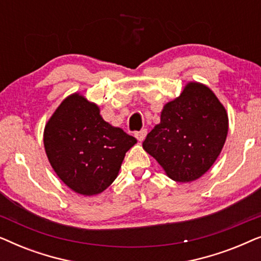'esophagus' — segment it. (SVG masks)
<instances>
[{"mask_svg": "<svg viewBox=\"0 0 261 261\" xmlns=\"http://www.w3.org/2000/svg\"><path fill=\"white\" fill-rule=\"evenodd\" d=\"M146 134H147V130L141 129V130H139V132H137V133H135V138H137L139 141H144V139L146 138Z\"/></svg>", "mask_w": 261, "mask_h": 261, "instance_id": "34e87169", "label": "esophagus"}]
</instances>
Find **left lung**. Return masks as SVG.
I'll return each instance as SVG.
<instances>
[{
    "instance_id": "left-lung-1",
    "label": "left lung",
    "mask_w": 261,
    "mask_h": 261,
    "mask_svg": "<svg viewBox=\"0 0 261 261\" xmlns=\"http://www.w3.org/2000/svg\"><path fill=\"white\" fill-rule=\"evenodd\" d=\"M228 115L206 85L189 82L179 97L167 102L142 147L171 179L188 183L201 178L222 151Z\"/></svg>"
}]
</instances>
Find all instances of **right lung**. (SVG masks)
<instances>
[{"mask_svg":"<svg viewBox=\"0 0 261 261\" xmlns=\"http://www.w3.org/2000/svg\"><path fill=\"white\" fill-rule=\"evenodd\" d=\"M137 139L106 122L98 106L80 92L67 96L44 129L48 162L71 190L98 195L115 180Z\"/></svg>","mask_w":261,"mask_h":261,"instance_id":"right-lung-1","label":"right lung"}]
</instances>
